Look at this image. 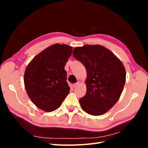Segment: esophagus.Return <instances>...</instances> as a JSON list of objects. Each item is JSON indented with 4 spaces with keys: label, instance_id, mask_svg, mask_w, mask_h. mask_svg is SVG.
Masks as SVG:
<instances>
[{
    "label": "esophagus",
    "instance_id": "esophagus-1",
    "mask_svg": "<svg viewBox=\"0 0 148 148\" xmlns=\"http://www.w3.org/2000/svg\"><path fill=\"white\" fill-rule=\"evenodd\" d=\"M80 84V82H77L76 83H75L74 84H73V87L74 88H76V87H77L78 86H79V84Z\"/></svg>",
    "mask_w": 148,
    "mask_h": 148
}]
</instances>
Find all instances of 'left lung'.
Returning a JSON list of instances; mask_svg holds the SVG:
<instances>
[{"label":"left lung","mask_w":148,"mask_h":148,"mask_svg":"<svg viewBox=\"0 0 148 148\" xmlns=\"http://www.w3.org/2000/svg\"><path fill=\"white\" fill-rule=\"evenodd\" d=\"M73 57L87 72L85 95L79 101L82 109L92 115L107 112L118 101L126 79V71L118 58L100 45L76 47Z\"/></svg>","instance_id":"left-lung-1"}]
</instances>
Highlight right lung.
Returning a JSON list of instances; mask_svg holds the SVG:
<instances>
[{
	"instance_id": "add662e5",
	"label": "right lung",
	"mask_w": 148,
	"mask_h": 148,
	"mask_svg": "<svg viewBox=\"0 0 148 148\" xmlns=\"http://www.w3.org/2000/svg\"><path fill=\"white\" fill-rule=\"evenodd\" d=\"M73 47L56 44L44 49L27 66L24 75L26 91L38 108L52 112L61 106L70 92L65 65Z\"/></svg>"
}]
</instances>
